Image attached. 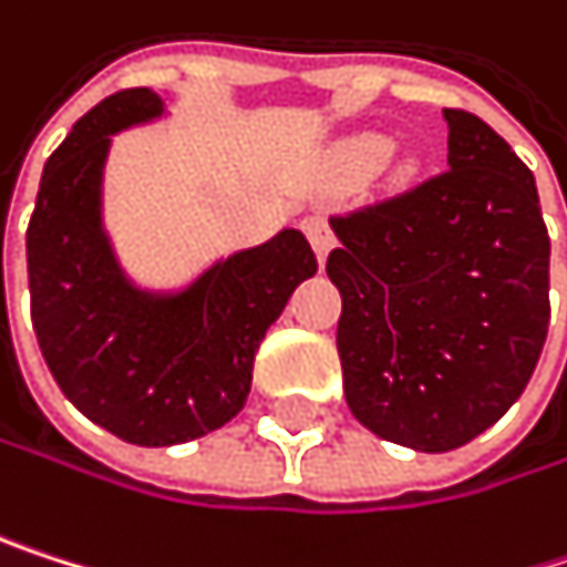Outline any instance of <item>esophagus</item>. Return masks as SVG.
I'll list each match as a JSON object with an SVG mask.
<instances>
[{
  "instance_id": "34e87169",
  "label": "esophagus",
  "mask_w": 567,
  "mask_h": 567,
  "mask_svg": "<svg viewBox=\"0 0 567 567\" xmlns=\"http://www.w3.org/2000/svg\"><path fill=\"white\" fill-rule=\"evenodd\" d=\"M302 231L309 235V241H312V248H316L319 261H326V258H329V251L336 248V235H332L329 221H326L322 215H312V218H306V221H302Z\"/></svg>"
}]
</instances>
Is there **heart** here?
I'll use <instances>...</instances> for the list:
<instances>
[{"mask_svg":"<svg viewBox=\"0 0 567 567\" xmlns=\"http://www.w3.org/2000/svg\"><path fill=\"white\" fill-rule=\"evenodd\" d=\"M395 152V142L382 132H362L339 148V165L349 178H372Z\"/></svg>","mask_w":567,"mask_h":567,"instance_id":"b5f03b06","label":"heart"}]
</instances>
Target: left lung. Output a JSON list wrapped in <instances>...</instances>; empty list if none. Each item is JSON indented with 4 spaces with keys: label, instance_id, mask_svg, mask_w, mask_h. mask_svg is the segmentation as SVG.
<instances>
[{
    "label": "left lung",
    "instance_id": "1",
    "mask_svg": "<svg viewBox=\"0 0 567 567\" xmlns=\"http://www.w3.org/2000/svg\"><path fill=\"white\" fill-rule=\"evenodd\" d=\"M449 168L336 215L329 278L352 415L385 442L452 452L525 392L548 336L535 175L478 115L445 109Z\"/></svg>",
    "mask_w": 567,
    "mask_h": 567
}]
</instances>
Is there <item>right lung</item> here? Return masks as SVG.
<instances>
[{"instance_id":"1","label":"right lung","mask_w":567,"mask_h":567,"mask_svg":"<svg viewBox=\"0 0 567 567\" xmlns=\"http://www.w3.org/2000/svg\"><path fill=\"white\" fill-rule=\"evenodd\" d=\"M158 115L152 89L85 112L49 155L25 231L32 329L52 379L89 422L145 449L202 439L241 412L268 326L319 271L306 235L281 228L182 292L138 289L102 228V168L115 132Z\"/></svg>"}]
</instances>
